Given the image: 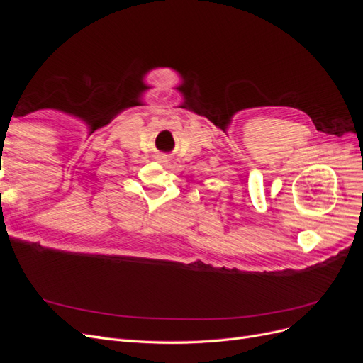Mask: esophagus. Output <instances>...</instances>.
<instances>
[{
	"instance_id": "1",
	"label": "esophagus",
	"mask_w": 363,
	"mask_h": 363,
	"mask_svg": "<svg viewBox=\"0 0 363 363\" xmlns=\"http://www.w3.org/2000/svg\"><path fill=\"white\" fill-rule=\"evenodd\" d=\"M159 160H164V157H163V156H160V157H159Z\"/></svg>"
}]
</instances>
